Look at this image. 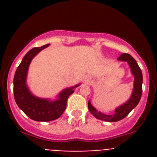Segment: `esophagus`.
<instances>
[{
  "label": "esophagus",
  "mask_w": 157,
  "mask_h": 157,
  "mask_svg": "<svg viewBox=\"0 0 157 157\" xmlns=\"http://www.w3.org/2000/svg\"><path fill=\"white\" fill-rule=\"evenodd\" d=\"M86 82H89V81H90V78H89V77H86Z\"/></svg>",
  "instance_id": "esophagus-1"
}]
</instances>
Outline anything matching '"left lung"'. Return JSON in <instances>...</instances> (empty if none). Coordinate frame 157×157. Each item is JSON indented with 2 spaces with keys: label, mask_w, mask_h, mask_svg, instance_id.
<instances>
[{
  "label": "left lung",
  "mask_w": 157,
  "mask_h": 157,
  "mask_svg": "<svg viewBox=\"0 0 157 157\" xmlns=\"http://www.w3.org/2000/svg\"><path fill=\"white\" fill-rule=\"evenodd\" d=\"M118 59L122 60V61H127L130 65L131 71L134 75V90H133L132 96L130 98V100L126 104L116 109L115 111V114L113 115H105L101 113V112H98L94 107H93L90 101H89V111L90 112V113L94 117L100 120H102V121L117 122L123 120L131 112L133 109H134L138 105L140 100H141V94H142V81H143L141 68L138 65L135 59L128 53L121 54L118 57Z\"/></svg>",
  "instance_id": "obj_1"
}]
</instances>
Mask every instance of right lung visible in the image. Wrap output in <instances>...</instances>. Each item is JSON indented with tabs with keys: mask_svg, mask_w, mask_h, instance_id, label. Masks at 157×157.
Returning a JSON list of instances; mask_svg holds the SVG:
<instances>
[{
	"mask_svg": "<svg viewBox=\"0 0 157 157\" xmlns=\"http://www.w3.org/2000/svg\"><path fill=\"white\" fill-rule=\"evenodd\" d=\"M48 46L47 44L30 49L16 69L13 79L14 98L16 104L29 118L35 121L48 122L58 119L66 109L67 98L74 93V88L78 86L64 90L59 95V99L52 102L35 98L30 94L26 86L29 64L35 55Z\"/></svg>",
	"mask_w": 157,
	"mask_h": 157,
	"instance_id": "right-lung-1",
	"label": "right lung"
}]
</instances>
